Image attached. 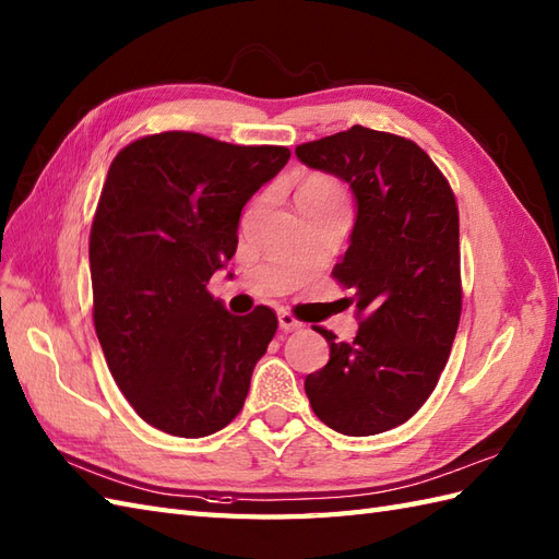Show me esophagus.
I'll use <instances>...</instances> for the list:
<instances>
[{
    "label": "esophagus",
    "instance_id": "esophagus-1",
    "mask_svg": "<svg viewBox=\"0 0 559 559\" xmlns=\"http://www.w3.org/2000/svg\"><path fill=\"white\" fill-rule=\"evenodd\" d=\"M278 326L285 331V333H290V331H300L302 329V323L297 321L290 311H278Z\"/></svg>",
    "mask_w": 559,
    "mask_h": 559
}]
</instances>
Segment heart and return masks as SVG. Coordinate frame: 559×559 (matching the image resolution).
<instances>
[{"label": "heart", "mask_w": 559, "mask_h": 559, "mask_svg": "<svg viewBox=\"0 0 559 559\" xmlns=\"http://www.w3.org/2000/svg\"><path fill=\"white\" fill-rule=\"evenodd\" d=\"M295 198H323V200H341V188L329 178L309 176L297 188Z\"/></svg>", "instance_id": "heart-1"}]
</instances>
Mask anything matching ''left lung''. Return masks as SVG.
Listing matches in <instances>:
<instances>
[{
  "label": "left lung",
  "mask_w": 559,
  "mask_h": 559,
  "mask_svg": "<svg viewBox=\"0 0 559 559\" xmlns=\"http://www.w3.org/2000/svg\"><path fill=\"white\" fill-rule=\"evenodd\" d=\"M295 154L345 180L357 202L333 278L355 290L361 323L353 343L319 329L331 357L307 376L305 393L333 431H391L433 393L460 326L455 194L417 142L365 126L305 142Z\"/></svg>",
  "instance_id": "left-lung-1"
}]
</instances>
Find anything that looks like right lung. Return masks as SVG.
<instances>
[{"label":"right lung","instance_id":"right-lung-1","mask_svg":"<svg viewBox=\"0 0 559 559\" xmlns=\"http://www.w3.org/2000/svg\"><path fill=\"white\" fill-rule=\"evenodd\" d=\"M288 159L168 131L109 166L90 230L95 331L116 385L164 433H216L245 405L278 319L264 305L230 314L206 283L236 254L242 206Z\"/></svg>","mask_w":559,"mask_h":559}]
</instances>
